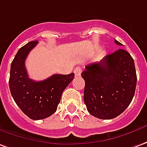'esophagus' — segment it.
Here are the masks:
<instances>
[{
    "instance_id": "esophagus-1",
    "label": "esophagus",
    "mask_w": 147,
    "mask_h": 147,
    "mask_svg": "<svg viewBox=\"0 0 147 147\" xmlns=\"http://www.w3.org/2000/svg\"><path fill=\"white\" fill-rule=\"evenodd\" d=\"M74 73L75 76H80L81 73H82V69L80 67H76L74 70Z\"/></svg>"
}]
</instances>
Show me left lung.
Instances as JSON below:
<instances>
[{
    "label": "left lung",
    "instance_id": "1",
    "mask_svg": "<svg viewBox=\"0 0 147 147\" xmlns=\"http://www.w3.org/2000/svg\"><path fill=\"white\" fill-rule=\"evenodd\" d=\"M118 45L122 44L115 40ZM84 102L89 113L100 119L118 117L128 107L135 93L137 75L129 53L119 49L82 73Z\"/></svg>",
    "mask_w": 147,
    "mask_h": 147
}]
</instances>
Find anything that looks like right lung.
<instances>
[{"mask_svg": "<svg viewBox=\"0 0 147 147\" xmlns=\"http://www.w3.org/2000/svg\"><path fill=\"white\" fill-rule=\"evenodd\" d=\"M37 41H30L17 53L11 64L9 89L13 98L22 112L33 120L51 116L57 110L64 90L74 78V74H53L47 79H30L25 69V59Z\"/></svg>", "mask_w": 147, "mask_h": 147, "instance_id": "obj_1", "label": "right lung"}]
</instances>
